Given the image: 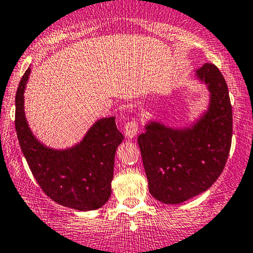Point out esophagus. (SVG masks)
Here are the masks:
<instances>
[{"instance_id": "esophagus-1", "label": "esophagus", "mask_w": 253, "mask_h": 253, "mask_svg": "<svg viewBox=\"0 0 253 253\" xmlns=\"http://www.w3.org/2000/svg\"><path fill=\"white\" fill-rule=\"evenodd\" d=\"M125 134L128 139H132L138 132V121L137 120H129L125 125Z\"/></svg>"}]
</instances>
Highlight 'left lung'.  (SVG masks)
<instances>
[{
    "label": "left lung",
    "instance_id": "1",
    "mask_svg": "<svg viewBox=\"0 0 253 253\" xmlns=\"http://www.w3.org/2000/svg\"><path fill=\"white\" fill-rule=\"evenodd\" d=\"M196 74L210 91L209 109L201 120L185 129L150 122L138 137L150 193L166 204H180L207 191L223 171L232 145L226 80L212 63H204Z\"/></svg>",
    "mask_w": 253,
    "mask_h": 253
}]
</instances>
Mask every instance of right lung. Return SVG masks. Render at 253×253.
Segmentation results:
<instances>
[{
    "label": "right lung",
    "instance_id": "add662e5",
    "mask_svg": "<svg viewBox=\"0 0 253 253\" xmlns=\"http://www.w3.org/2000/svg\"><path fill=\"white\" fill-rule=\"evenodd\" d=\"M31 69L25 72L15 95V129L23 154L43 192L63 207L96 210L112 192L114 157L124 135L115 118L101 119L68 150L45 148L33 137L25 119L24 91Z\"/></svg>",
    "mask_w": 253,
    "mask_h": 253
}]
</instances>
